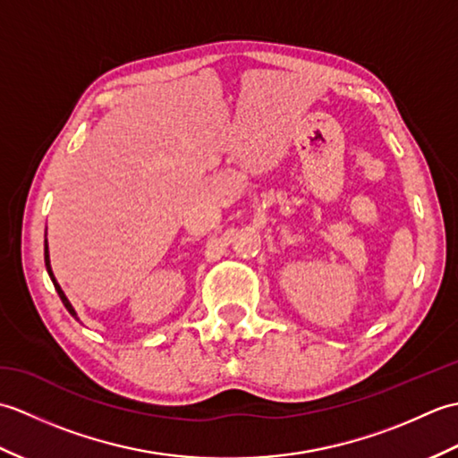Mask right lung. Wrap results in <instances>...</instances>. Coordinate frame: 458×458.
Instances as JSON below:
<instances>
[{
    "mask_svg": "<svg viewBox=\"0 0 458 458\" xmlns=\"http://www.w3.org/2000/svg\"><path fill=\"white\" fill-rule=\"evenodd\" d=\"M45 266H47V271H48V276H51V279H53V284H55V289H56V293H58V297H61V301H63V305L66 307V310L68 313H71L74 318H76V313H74V309H72V305L68 303V299H66V295L63 293V289H61V285L56 284V279H55V276H53V269H51V259H48V246H47V240H45Z\"/></svg>",
    "mask_w": 458,
    "mask_h": 458,
    "instance_id": "add662e5",
    "label": "right lung"
}]
</instances>
